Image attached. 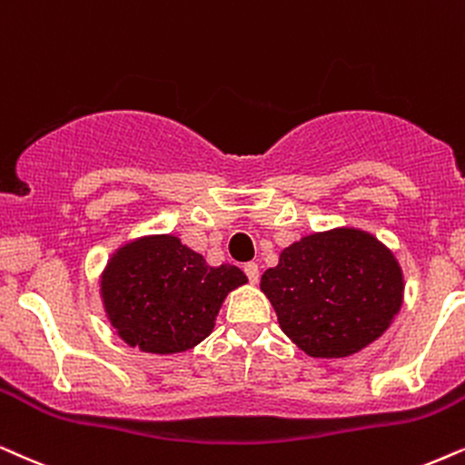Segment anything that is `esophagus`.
I'll use <instances>...</instances> for the list:
<instances>
[{
	"label": "esophagus",
	"mask_w": 465,
	"mask_h": 465,
	"mask_svg": "<svg viewBox=\"0 0 465 465\" xmlns=\"http://www.w3.org/2000/svg\"><path fill=\"white\" fill-rule=\"evenodd\" d=\"M244 274L249 276V281L255 284L257 281H259V265L255 263V262H249V263H244Z\"/></svg>",
	"instance_id": "esophagus-1"
}]
</instances>
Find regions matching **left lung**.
I'll list each match as a JSON object with an SVG mask.
<instances>
[{
	"instance_id": "1",
	"label": "left lung",
	"mask_w": 465,
	"mask_h": 465,
	"mask_svg": "<svg viewBox=\"0 0 465 465\" xmlns=\"http://www.w3.org/2000/svg\"><path fill=\"white\" fill-rule=\"evenodd\" d=\"M281 330L311 357H349L381 338L401 306L393 252L359 229L312 233L262 276Z\"/></svg>"
}]
</instances>
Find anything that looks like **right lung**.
<instances>
[{
  "instance_id": "right-lung-1",
  "label": "right lung",
  "mask_w": 465,
  "mask_h": 465,
  "mask_svg": "<svg viewBox=\"0 0 465 465\" xmlns=\"http://www.w3.org/2000/svg\"><path fill=\"white\" fill-rule=\"evenodd\" d=\"M244 282L236 265L210 268L178 238L157 236L116 251L102 295L110 323L129 346L165 355L200 344L225 295Z\"/></svg>"
}]
</instances>
